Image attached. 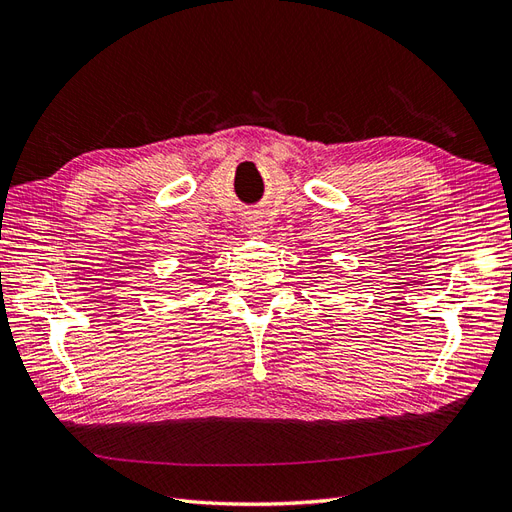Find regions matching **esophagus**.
<instances>
[{
    "label": "esophagus",
    "mask_w": 512,
    "mask_h": 512,
    "mask_svg": "<svg viewBox=\"0 0 512 512\" xmlns=\"http://www.w3.org/2000/svg\"><path fill=\"white\" fill-rule=\"evenodd\" d=\"M247 228H250L252 235H265V230H267V222L262 220V215H252V218L247 220Z\"/></svg>",
    "instance_id": "34e87169"
}]
</instances>
